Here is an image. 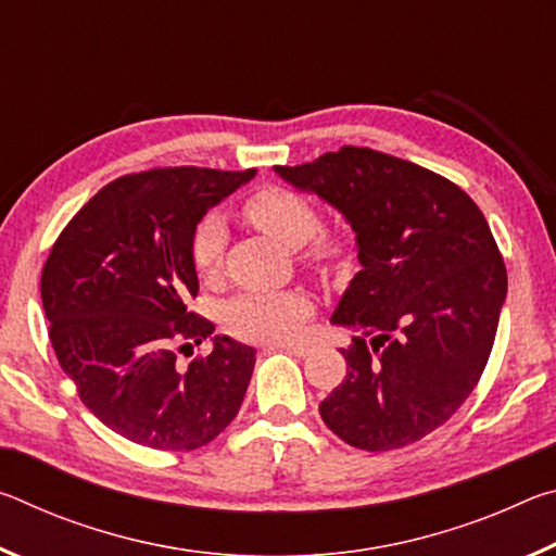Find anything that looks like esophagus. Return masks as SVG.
<instances>
[{
    "label": "esophagus",
    "instance_id": "esophagus-1",
    "mask_svg": "<svg viewBox=\"0 0 556 556\" xmlns=\"http://www.w3.org/2000/svg\"><path fill=\"white\" fill-rule=\"evenodd\" d=\"M265 351L267 353H271V351H287V353L296 355V357H306L308 353H312V348H308L306 343H269V345H265Z\"/></svg>",
    "mask_w": 556,
    "mask_h": 556
}]
</instances>
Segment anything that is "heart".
Masks as SVG:
<instances>
[{"label":"heart","instance_id":"obj_1","mask_svg":"<svg viewBox=\"0 0 556 556\" xmlns=\"http://www.w3.org/2000/svg\"><path fill=\"white\" fill-rule=\"evenodd\" d=\"M242 213L289 248H299L301 265L314 275H331L345 257V242L333 232L321 230V211L296 188L260 186L242 203ZM228 232L218 215H205L191 235V265L201 279H213L220 271ZM308 299L299 291H248L228 301L223 324L228 333L242 341H287L308 316Z\"/></svg>","mask_w":556,"mask_h":556}]
</instances>
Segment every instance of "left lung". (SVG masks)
<instances>
[{
    "mask_svg": "<svg viewBox=\"0 0 556 556\" xmlns=\"http://www.w3.org/2000/svg\"><path fill=\"white\" fill-rule=\"evenodd\" d=\"M277 174L336 205L357 235L363 269L331 318L355 336L321 419L363 451L425 439L466 402L493 351L507 271L485 215L448 178L370 147Z\"/></svg>",
    "mask_w": 556,
    "mask_h": 556,
    "instance_id": "left-lung-1",
    "label": "left lung"
}]
</instances>
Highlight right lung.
<instances>
[{
    "label": "right lung",
    "instance_id": "add662e5",
    "mask_svg": "<svg viewBox=\"0 0 556 556\" xmlns=\"http://www.w3.org/2000/svg\"><path fill=\"white\" fill-rule=\"evenodd\" d=\"M255 176L166 166L102 186L65 225L41 271L49 338L80 402L102 425L159 451L201 448L238 414L255 348L213 338L178 370L176 353L215 326L188 308L195 225Z\"/></svg>",
    "mask_w": 556,
    "mask_h": 556
}]
</instances>
